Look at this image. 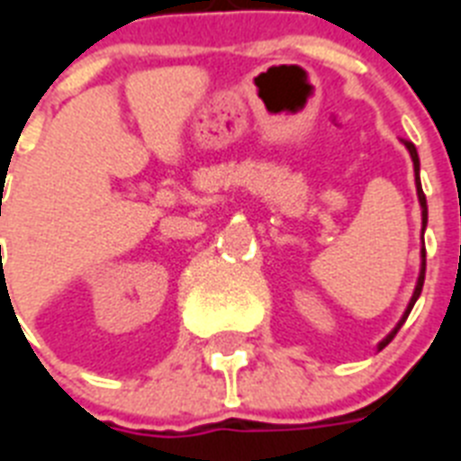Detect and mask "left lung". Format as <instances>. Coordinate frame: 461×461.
<instances>
[{
  "label": "left lung",
  "mask_w": 461,
  "mask_h": 461,
  "mask_svg": "<svg viewBox=\"0 0 461 461\" xmlns=\"http://www.w3.org/2000/svg\"><path fill=\"white\" fill-rule=\"evenodd\" d=\"M402 143H404V146H407V150H409V155H411V162H414V174H416V194H419V203H421V208H423V224L429 222V208H426V195H423V191H421V179H419V167H421V162H419V153H416V148H414V143H411V140H402ZM421 273H419V280H416V287H414V294H411V302H409V306H407V311H404V315H402V321L397 322V328L393 330V332H390V335L385 337V339H383V342H380V347H385L387 342H390V339H393L394 335H397V330L402 328V322L407 321V315L411 313V308H414V303H416V299H419V296H421V289H423V277H426V253L421 251Z\"/></svg>",
  "instance_id": "left-lung-1"
}]
</instances>
